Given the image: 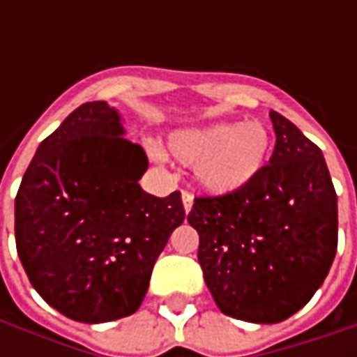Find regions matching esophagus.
<instances>
[{"instance_id": "obj_1", "label": "esophagus", "mask_w": 357, "mask_h": 357, "mask_svg": "<svg viewBox=\"0 0 357 357\" xmlns=\"http://www.w3.org/2000/svg\"><path fill=\"white\" fill-rule=\"evenodd\" d=\"M181 201H183V208H185V212H189V210L193 208V195L189 193V191H183V193H181Z\"/></svg>"}]
</instances>
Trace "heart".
<instances>
[{"instance_id":"obj_1","label":"heart","mask_w":357,"mask_h":357,"mask_svg":"<svg viewBox=\"0 0 357 357\" xmlns=\"http://www.w3.org/2000/svg\"><path fill=\"white\" fill-rule=\"evenodd\" d=\"M271 137L262 122L183 130L170 137L172 155L195 166V178L210 195H233L248 187L268 162Z\"/></svg>"}]
</instances>
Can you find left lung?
I'll list each match as a JSON object with an SVG mask.
<instances>
[{"label": "left lung", "mask_w": 357, "mask_h": 357, "mask_svg": "<svg viewBox=\"0 0 357 357\" xmlns=\"http://www.w3.org/2000/svg\"><path fill=\"white\" fill-rule=\"evenodd\" d=\"M275 149L262 174L224 197H197L204 283L225 315L279 323L314 296L337 255V193L321 149L269 112Z\"/></svg>", "instance_id": "1"}]
</instances>
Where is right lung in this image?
<instances>
[{"label":"right lung","instance_id":"1","mask_svg":"<svg viewBox=\"0 0 357 357\" xmlns=\"http://www.w3.org/2000/svg\"><path fill=\"white\" fill-rule=\"evenodd\" d=\"M116 109L84 102L40 143L15 199V241L30 283L82 323L132 315L156 258L183 224L181 193H145V151Z\"/></svg>","mask_w":357,"mask_h":357}]
</instances>
